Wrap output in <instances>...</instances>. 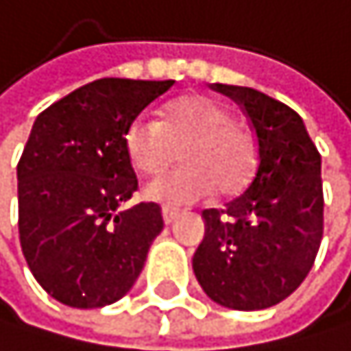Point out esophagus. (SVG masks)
I'll use <instances>...</instances> for the list:
<instances>
[{"instance_id": "esophagus-1", "label": "esophagus", "mask_w": 351, "mask_h": 351, "mask_svg": "<svg viewBox=\"0 0 351 351\" xmlns=\"http://www.w3.org/2000/svg\"><path fill=\"white\" fill-rule=\"evenodd\" d=\"M162 217H164V223L170 226L174 219L179 217V210H177V208H170V206H164V208H162Z\"/></svg>"}]
</instances>
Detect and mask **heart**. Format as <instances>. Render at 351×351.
Instances as JSON below:
<instances>
[{
  "instance_id": "obj_1",
  "label": "heart",
  "mask_w": 351,
  "mask_h": 351,
  "mask_svg": "<svg viewBox=\"0 0 351 351\" xmlns=\"http://www.w3.org/2000/svg\"><path fill=\"white\" fill-rule=\"evenodd\" d=\"M123 145L132 166L158 174L181 155L183 168L145 185V198L162 204H189L210 191L232 196L252 179L258 151L254 136L232 121L230 110L206 95H183L170 102L160 121L136 117Z\"/></svg>"
}]
</instances>
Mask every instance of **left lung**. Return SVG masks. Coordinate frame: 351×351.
Wrapping results in <instances>:
<instances>
[{
    "label": "left lung",
    "mask_w": 351,
    "mask_h": 351,
    "mask_svg": "<svg viewBox=\"0 0 351 351\" xmlns=\"http://www.w3.org/2000/svg\"><path fill=\"white\" fill-rule=\"evenodd\" d=\"M252 121L258 166L223 208L202 210L191 266L206 296L237 311L269 309L309 275L324 232L322 158L298 112L266 93L215 82Z\"/></svg>",
    "instance_id": "left-lung-1"
}]
</instances>
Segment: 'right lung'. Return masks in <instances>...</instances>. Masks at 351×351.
<instances>
[{
    "instance_id": "right-lung-1",
    "label": "right lung",
    "mask_w": 351,
    "mask_h": 351,
    "mask_svg": "<svg viewBox=\"0 0 351 351\" xmlns=\"http://www.w3.org/2000/svg\"><path fill=\"white\" fill-rule=\"evenodd\" d=\"M174 80L99 78L34 121L21 162L19 234L36 281L55 300L97 309L123 298L162 232V208H121L138 187L123 136Z\"/></svg>"
}]
</instances>
